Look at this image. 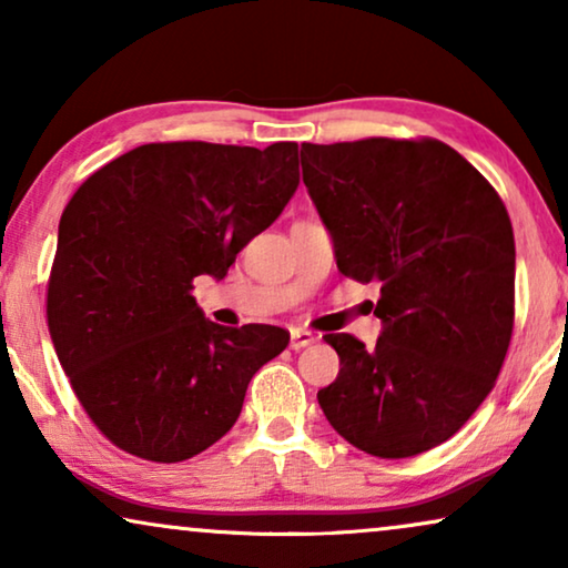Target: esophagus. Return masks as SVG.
Masks as SVG:
<instances>
[{
    "label": "esophagus",
    "mask_w": 568,
    "mask_h": 568,
    "mask_svg": "<svg viewBox=\"0 0 568 568\" xmlns=\"http://www.w3.org/2000/svg\"><path fill=\"white\" fill-rule=\"evenodd\" d=\"M310 344H315V333H310L305 328H294L292 331V338H290V346L294 352H300V348H305Z\"/></svg>",
    "instance_id": "34e87169"
}]
</instances>
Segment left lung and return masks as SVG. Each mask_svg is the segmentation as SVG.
Segmentation results:
<instances>
[{
  "label": "left lung",
  "mask_w": 568,
  "mask_h": 568,
  "mask_svg": "<svg viewBox=\"0 0 568 568\" xmlns=\"http://www.w3.org/2000/svg\"><path fill=\"white\" fill-rule=\"evenodd\" d=\"M302 181L338 271L379 284L375 348L328 333L341 369L317 390L362 453L442 445L499 377L515 325V235L494 185L437 139L302 144Z\"/></svg>",
  "instance_id": "obj_1"
}]
</instances>
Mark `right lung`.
Here are the masks:
<instances>
[{
    "mask_svg": "<svg viewBox=\"0 0 568 568\" xmlns=\"http://www.w3.org/2000/svg\"><path fill=\"white\" fill-rule=\"evenodd\" d=\"M300 185L297 144H142L95 170L61 214L45 317L92 424L123 453L181 463L232 429L276 325L204 317L193 278H224Z\"/></svg>",
    "mask_w": 568,
    "mask_h": 568,
    "instance_id": "1",
    "label": "right lung"
}]
</instances>
